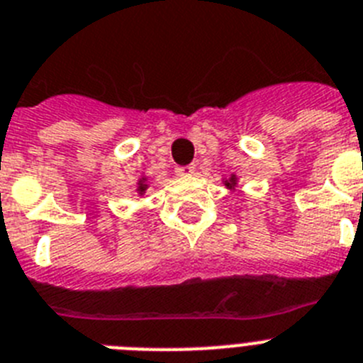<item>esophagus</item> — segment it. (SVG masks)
Returning a JSON list of instances; mask_svg holds the SVG:
<instances>
[{"label":"esophagus","mask_w":363,"mask_h":363,"mask_svg":"<svg viewBox=\"0 0 363 363\" xmlns=\"http://www.w3.org/2000/svg\"><path fill=\"white\" fill-rule=\"evenodd\" d=\"M175 172H177V175H191L195 172V166H191V164H188V166H177Z\"/></svg>","instance_id":"obj_1"}]
</instances>
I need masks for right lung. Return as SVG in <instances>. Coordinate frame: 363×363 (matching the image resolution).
Returning <instances> with one entry per match:
<instances>
[{
  "instance_id": "add662e5",
  "label": "right lung",
  "mask_w": 363,
  "mask_h": 363,
  "mask_svg": "<svg viewBox=\"0 0 363 363\" xmlns=\"http://www.w3.org/2000/svg\"><path fill=\"white\" fill-rule=\"evenodd\" d=\"M144 188H146V184H140V191H144Z\"/></svg>"
}]
</instances>
